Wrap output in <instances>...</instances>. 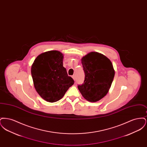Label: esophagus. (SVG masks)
<instances>
[{
	"label": "esophagus",
	"mask_w": 147,
	"mask_h": 147,
	"mask_svg": "<svg viewBox=\"0 0 147 147\" xmlns=\"http://www.w3.org/2000/svg\"><path fill=\"white\" fill-rule=\"evenodd\" d=\"M72 78H73V79L74 80H76V76H75V75H73V76H72Z\"/></svg>",
	"instance_id": "obj_1"
}]
</instances>
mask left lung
<instances>
[{
  "label": "left lung",
  "instance_id": "1",
  "mask_svg": "<svg viewBox=\"0 0 147 147\" xmlns=\"http://www.w3.org/2000/svg\"><path fill=\"white\" fill-rule=\"evenodd\" d=\"M85 73L84 83L78 88L87 101L95 102L104 98L111 86L115 70L105 55L91 52L81 59Z\"/></svg>",
  "mask_w": 147,
  "mask_h": 147
}]
</instances>
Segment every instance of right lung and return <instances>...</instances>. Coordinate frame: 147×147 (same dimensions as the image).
I'll return each instance as SVG.
<instances>
[{
  "instance_id": "obj_1",
  "label": "right lung",
  "mask_w": 147,
  "mask_h": 147,
  "mask_svg": "<svg viewBox=\"0 0 147 147\" xmlns=\"http://www.w3.org/2000/svg\"><path fill=\"white\" fill-rule=\"evenodd\" d=\"M63 55L49 51L37 56L31 66V76L37 92L49 102L63 98L74 81L63 67Z\"/></svg>"
}]
</instances>
